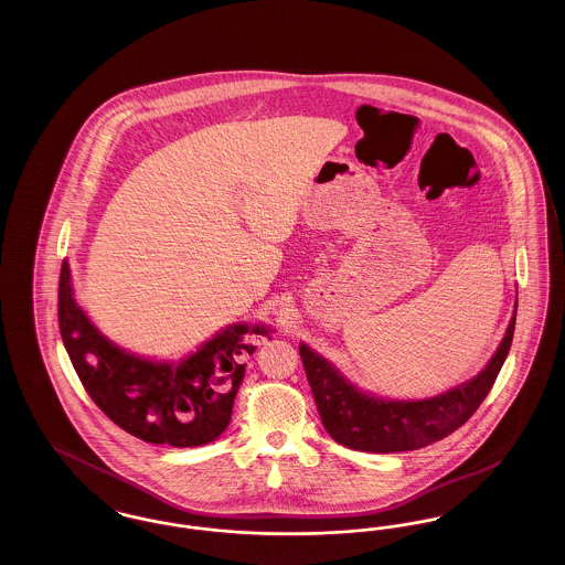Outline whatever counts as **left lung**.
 <instances>
[{"label": "left lung", "mask_w": 565, "mask_h": 565, "mask_svg": "<svg viewBox=\"0 0 565 565\" xmlns=\"http://www.w3.org/2000/svg\"><path fill=\"white\" fill-rule=\"evenodd\" d=\"M512 334L514 318L483 373L426 401H383L362 394L316 351L307 345L298 351L326 431L355 451L396 454L431 445L475 415L509 355Z\"/></svg>", "instance_id": "1"}]
</instances>
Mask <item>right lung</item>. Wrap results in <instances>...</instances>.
<instances>
[{"instance_id": "right-lung-1", "label": "right lung", "mask_w": 565, "mask_h": 565, "mask_svg": "<svg viewBox=\"0 0 565 565\" xmlns=\"http://www.w3.org/2000/svg\"><path fill=\"white\" fill-rule=\"evenodd\" d=\"M58 330L84 390L122 430L152 445L199 447L228 428L245 375L252 334L263 326L233 323L180 364L150 362L118 350L76 305L70 265L58 277Z\"/></svg>"}]
</instances>
